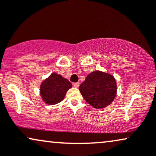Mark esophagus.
<instances>
[{"label":"esophagus","mask_w":156,"mask_h":156,"mask_svg":"<svg viewBox=\"0 0 156 156\" xmlns=\"http://www.w3.org/2000/svg\"><path fill=\"white\" fill-rule=\"evenodd\" d=\"M73 85L74 87H79V86H80V82H76V83H74Z\"/></svg>","instance_id":"obj_1"}]
</instances>
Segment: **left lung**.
<instances>
[{"label":"left lung","instance_id":"left-lung-1","mask_svg":"<svg viewBox=\"0 0 156 156\" xmlns=\"http://www.w3.org/2000/svg\"><path fill=\"white\" fill-rule=\"evenodd\" d=\"M117 89L114 76L98 70L88 74L80 86L83 98L97 109H102L110 105L116 97Z\"/></svg>","mask_w":156,"mask_h":156}]
</instances>
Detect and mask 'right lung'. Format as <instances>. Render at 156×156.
<instances>
[{
  "label": "right lung",
  "instance_id": "right-lung-1",
  "mask_svg": "<svg viewBox=\"0 0 156 156\" xmlns=\"http://www.w3.org/2000/svg\"><path fill=\"white\" fill-rule=\"evenodd\" d=\"M72 84L60 74L53 72L40 84V95L47 105H56L62 102Z\"/></svg>",
  "mask_w": 156,
  "mask_h": 156
}]
</instances>
